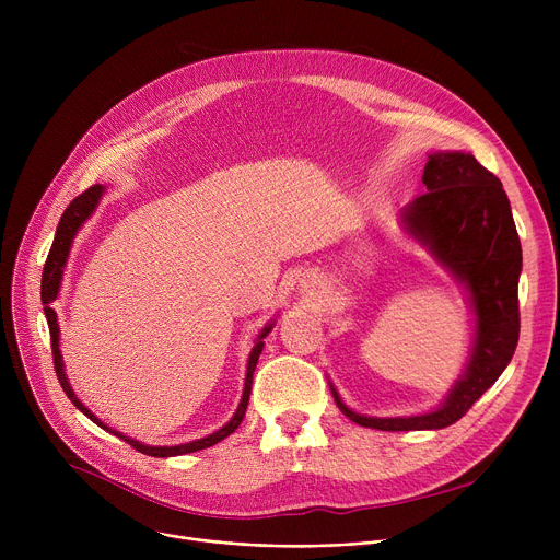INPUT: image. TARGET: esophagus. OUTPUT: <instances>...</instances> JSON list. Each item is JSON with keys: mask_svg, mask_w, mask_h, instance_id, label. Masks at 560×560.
I'll return each instance as SVG.
<instances>
[{"mask_svg": "<svg viewBox=\"0 0 560 560\" xmlns=\"http://www.w3.org/2000/svg\"><path fill=\"white\" fill-rule=\"evenodd\" d=\"M301 292H303L305 296L314 299V296H318V292H322V283H318L316 279H307V281L301 283Z\"/></svg>", "mask_w": 560, "mask_h": 560, "instance_id": "esophagus-1", "label": "esophagus"}]
</instances>
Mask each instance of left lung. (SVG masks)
Returning <instances> with one entry per match:
<instances>
[{"instance_id":"obj_1","label":"left lung","mask_w":560,"mask_h":560,"mask_svg":"<svg viewBox=\"0 0 560 560\" xmlns=\"http://www.w3.org/2000/svg\"><path fill=\"white\" fill-rule=\"evenodd\" d=\"M425 190L401 210V228L467 292L474 337L463 374L439 408L412 417H368L339 410L354 423L383 432L441 430L456 423L503 374L518 343L521 242L499 177L465 150L428 154Z\"/></svg>"}]
</instances>
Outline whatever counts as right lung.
Segmentation results:
<instances>
[{
  "mask_svg": "<svg viewBox=\"0 0 560 560\" xmlns=\"http://www.w3.org/2000/svg\"><path fill=\"white\" fill-rule=\"evenodd\" d=\"M106 188L102 184H95L93 188H89L86 192L79 195L77 199L70 201V206L63 210L61 219H59V225H57V232H55V242L50 246V253H48V259H46V266H44V275H42V303H44V314H46V322H48V328H50V346H52V361H55V372H57V378L63 387V392L68 394L70 401L74 404V408L79 412H84L93 423H97L102 430L124 439L126 443H130L137 452L141 454H148V456H156V458H166V456H179V454H188V452H197V450H206L219 441H223L225 436H230L238 425H242L244 417H246V410H248V401H250V389H253V374H255V368H257V361H259V354L264 350V339L268 337V332H272L275 328V318L272 322L259 332L253 350H250V357H248V368H246V381H244V394H242V401H238V408L236 412L232 415V419L217 432L203 436V439H197V441H190V443H182V445H145L141 441H135L113 428H108L106 423H102L82 401H79L77 394L72 392L68 378H66V372H63V359H61V350H59V324H57V312L50 307V303L57 299L59 294V288H61V279H63V268H66V261H68V255H70V248H72V242L74 236L79 232V228H82L91 214L97 210L100 206V199L104 197Z\"/></svg>",
  "mask_w": 560,
  "mask_h": 560,
  "instance_id": "obj_1",
  "label": "right lung"
}]
</instances>
